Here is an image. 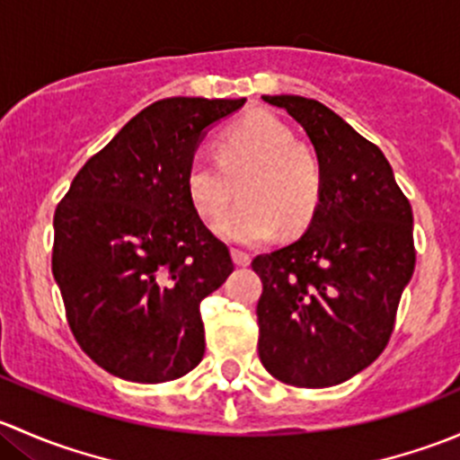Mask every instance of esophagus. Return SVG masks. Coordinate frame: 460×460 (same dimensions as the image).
I'll use <instances>...</instances> for the list:
<instances>
[{"instance_id":"34e87169","label":"esophagus","mask_w":460,"mask_h":460,"mask_svg":"<svg viewBox=\"0 0 460 460\" xmlns=\"http://www.w3.org/2000/svg\"><path fill=\"white\" fill-rule=\"evenodd\" d=\"M231 258H234V262L238 264V267H247V264L252 262V256L244 252H240V249H231Z\"/></svg>"}]
</instances>
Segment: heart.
Here are the masks:
<instances>
[{"mask_svg": "<svg viewBox=\"0 0 460 460\" xmlns=\"http://www.w3.org/2000/svg\"><path fill=\"white\" fill-rule=\"evenodd\" d=\"M240 180L243 204L216 225V234L235 244L264 243L282 225L287 231L305 229L323 193L316 157L267 111L226 127L217 137V160L204 151L189 160V200L204 220H216L234 200Z\"/></svg>", "mask_w": 460, "mask_h": 460, "instance_id": "obj_1", "label": "heart"}]
</instances>
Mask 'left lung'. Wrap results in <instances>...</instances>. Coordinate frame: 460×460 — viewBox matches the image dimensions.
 Segmentation results:
<instances>
[{
	"mask_svg": "<svg viewBox=\"0 0 460 460\" xmlns=\"http://www.w3.org/2000/svg\"><path fill=\"white\" fill-rule=\"evenodd\" d=\"M312 140L320 204L296 243L253 258L262 280L258 354L273 378L332 387L387 347L414 273V217L387 157L341 115L300 95H262Z\"/></svg>",
	"mask_w": 460,
	"mask_h": 460,
	"instance_id": "left-lung-1",
	"label": "left lung"
}]
</instances>
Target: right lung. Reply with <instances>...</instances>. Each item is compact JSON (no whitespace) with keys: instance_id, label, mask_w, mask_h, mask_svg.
Returning <instances> with one entry per match:
<instances>
[{"instance_id":"obj_1","label":"right lung","mask_w":460,"mask_h":460,"mask_svg":"<svg viewBox=\"0 0 460 460\" xmlns=\"http://www.w3.org/2000/svg\"><path fill=\"white\" fill-rule=\"evenodd\" d=\"M169 97L91 157L55 208L53 276L86 356L131 383H166L204 356L200 303L234 271L187 193L204 133L244 104Z\"/></svg>"}]
</instances>
